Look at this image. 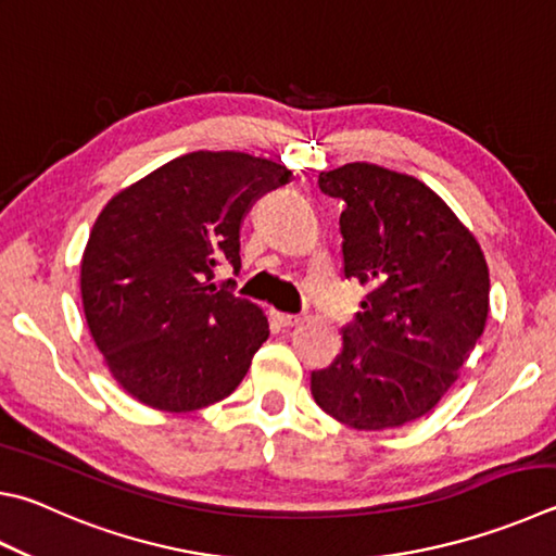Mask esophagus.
I'll list each match as a JSON object with an SVG mask.
<instances>
[{
    "label": "esophagus",
    "mask_w": 556,
    "mask_h": 556,
    "mask_svg": "<svg viewBox=\"0 0 556 556\" xmlns=\"http://www.w3.org/2000/svg\"><path fill=\"white\" fill-rule=\"evenodd\" d=\"M271 316H275V320L279 323L281 328H291V326H296V323L301 320L299 316H294V313H279V311H275V313H271Z\"/></svg>",
    "instance_id": "esophagus-1"
}]
</instances>
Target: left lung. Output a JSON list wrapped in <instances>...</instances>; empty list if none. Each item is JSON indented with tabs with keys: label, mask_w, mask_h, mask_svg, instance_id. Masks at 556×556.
<instances>
[{
	"label": "left lung",
	"mask_w": 556,
	"mask_h": 556,
	"mask_svg": "<svg viewBox=\"0 0 556 556\" xmlns=\"http://www.w3.org/2000/svg\"><path fill=\"white\" fill-rule=\"evenodd\" d=\"M342 201L345 277L369 287L342 352L313 371L318 406L357 430L426 416L459 377L489 316V267L471 230L410 175L350 163L318 175Z\"/></svg>",
	"instance_id": "8db88e82"
}]
</instances>
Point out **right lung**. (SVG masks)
Listing matches in <instances>:
<instances>
[{
    "label": "right lung",
    "instance_id": "right-lung-1",
    "mask_svg": "<svg viewBox=\"0 0 556 556\" xmlns=\"http://www.w3.org/2000/svg\"><path fill=\"white\" fill-rule=\"evenodd\" d=\"M289 179L291 169L265 157L197 150L102 208L79 289L94 345L136 401L189 413L243 381L269 323L211 279L220 262L240 269V224L255 199Z\"/></svg>",
    "mask_w": 556,
    "mask_h": 556
}]
</instances>
